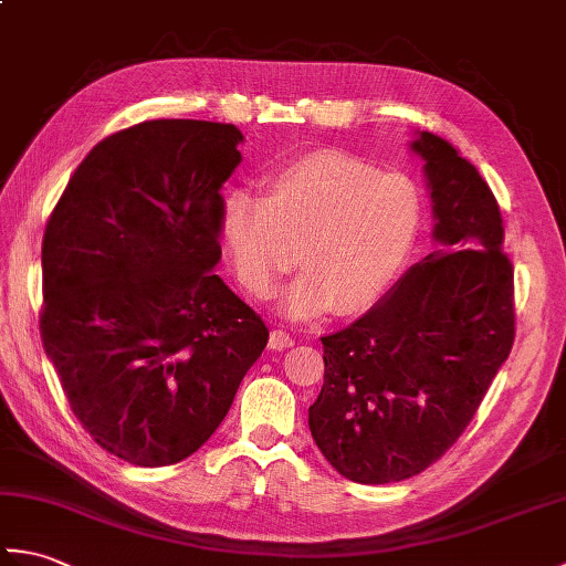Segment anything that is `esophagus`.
I'll return each mask as SVG.
<instances>
[{"label":"esophagus","instance_id":"1","mask_svg":"<svg viewBox=\"0 0 566 566\" xmlns=\"http://www.w3.org/2000/svg\"><path fill=\"white\" fill-rule=\"evenodd\" d=\"M292 345H294V340H292V335L286 333V331L274 328L270 333V350H286V347H292Z\"/></svg>","mask_w":566,"mask_h":566}]
</instances>
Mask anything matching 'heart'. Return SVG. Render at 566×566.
Wrapping results in <instances>:
<instances>
[{
	"mask_svg": "<svg viewBox=\"0 0 566 566\" xmlns=\"http://www.w3.org/2000/svg\"><path fill=\"white\" fill-rule=\"evenodd\" d=\"M420 199L406 177L338 150H314L268 179V197L233 195L223 203L221 235L238 282L264 298L298 264L284 294L296 318L333 306L365 314L389 292L411 252Z\"/></svg>",
	"mask_w": 566,
	"mask_h": 566,
	"instance_id": "heart-1",
	"label": "heart"
}]
</instances>
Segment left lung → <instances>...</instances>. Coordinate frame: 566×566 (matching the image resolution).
Wrapping results in <instances>:
<instances>
[{"label": "left lung", "mask_w": 566, "mask_h": 566, "mask_svg": "<svg viewBox=\"0 0 566 566\" xmlns=\"http://www.w3.org/2000/svg\"><path fill=\"white\" fill-rule=\"evenodd\" d=\"M442 245L353 326L323 335V387L308 428L357 484L403 482L462 436L515 338L513 264L496 197L448 140L423 130Z\"/></svg>", "instance_id": "1"}]
</instances>
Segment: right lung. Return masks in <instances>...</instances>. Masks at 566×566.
I'll use <instances>...</instances> for the list:
<instances>
[{"label":"right lung","instance_id":"add662e5","mask_svg":"<svg viewBox=\"0 0 566 566\" xmlns=\"http://www.w3.org/2000/svg\"><path fill=\"white\" fill-rule=\"evenodd\" d=\"M240 140L233 124L195 118L116 130L45 223V355L82 428L136 467L197 452L270 338L213 272Z\"/></svg>","mask_w":566,"mask_h":566}]
</instances>
